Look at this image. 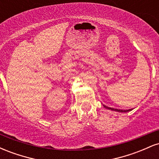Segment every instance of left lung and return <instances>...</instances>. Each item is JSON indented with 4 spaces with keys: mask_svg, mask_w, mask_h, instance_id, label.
I'll use <instances>...</instances> for the list:
<instances>
[{
    "mask_svg": "<svg viewBox=\"0 0 159 159\" xmlns=\"http://www.w3.org/2000/svg\"><path fill=\"white\" fill-rule=\"evenodd\" d=\"M104 107H105V108H107V109H110L111 111H118V112H128V111H132V109H129V110H120V109H116V108H112V107H107L105 106V105H104Z\"/></svg>",
    "mask_w": 159,
    "mask_h": 159,
    "instance_id": "8db88e82",
    "label": "left lung"
}]
</instances>
